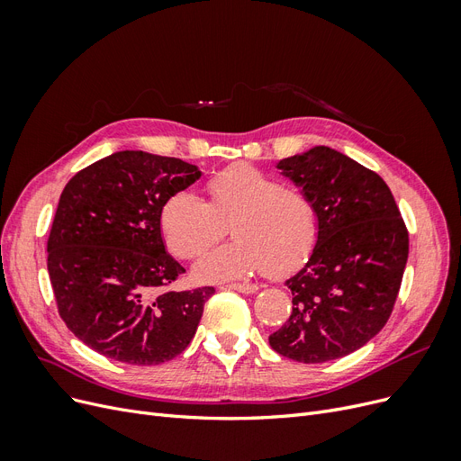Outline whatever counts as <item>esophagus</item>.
<instances>
[{"instance_id": "esophagus-1", "label": "esophagus", "mask_w": 461, "mask_h": 461, "mask_svg": "<svg viewBox=\"0 0 461 461\" xmlns=\"http://www.w3.org/2000/svg\"><path fill=\"white\" fill-rule=\"evenodd\" d=\"M227 288L239 290V292H242V294H252V292H256L259 286L252 285V283H230V285H227Z\"/></svg>"}]
</instances>
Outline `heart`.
Listing matches in <instances>:
<instances>
[{
    "mask_svg": "<svg viewBox=\"0 0 461 461\" xmlns=\"http://www.w3.org/2000/svg\"><path fill=\"white\" fill-rule=\"evenodd\" d=\"M207 200L176 192L161 207V230L176 258L203 254L230 229L232 242L203 256L200 281H230L265 271L285 276L308 259L319 239L317 205L300 188L239 163L205 180Z\"/></svg>",
    "mask_w": 461,
    "mask_h": 461,
    "instance_id": "1",
    "label": "heart"
}]
</instances>
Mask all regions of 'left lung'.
Returning a JSON list of instances; mask_svg holds the SVG:
<instances>
[{"mask_svg": "<svg viewBox=\"0 0 461 461\" xmlns=\"http://www.w3.org/2000/svg\"><path fill=\"white\" fill-rule=\"evenodd\" d=\"M278 169L317 205L319 239L286 281L290 317L269 344L300 364H323L356 352L386 325L410 236L384 180L344 153L317 146Z\"/></svg>", "mask_w": 461, "mask_h": 461, "instance_id": "left-lung-1", "label": "left lung"}]
</instances>
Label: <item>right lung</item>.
<instances>
[{
	"mask_svg": "<svg viewBox=\"0 0 461 461\" xmlns=\"http://www.w3.org/2000/svg\"><path fill=\"white\" fill-rule=\"evenodd\" d=\"M196 178V165L127 149L88 165L63 188L48 273L65 325L97 354L158 366L196 334L215 288L169 290L186 269L161 239L165 200Z\"/></svg>",
	"mask_w": 461,
	"mask_h": 461,
	"instance_id": "obj_1",
	"label": "right lung"
}]
</instances>
